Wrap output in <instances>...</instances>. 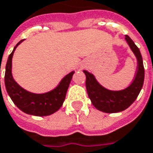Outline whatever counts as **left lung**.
I'll return each mask as SVG.
<instances>
[{
  "label": "left lung",
  "mask_w": 153,
  "mask_h": 153,
  "mask_svg": "<svg viewBox=\"0 0 153 153\" xmlns=\"http://www.w3.org/2000/svg\"><path fill=\"white\" fill-rule=\"evenodd\" d=\"M125 39L137 60V70L135 78L127 88L120 91L108 90L98 82L93 74L84 70L86 76L85 85L88 96L92 105L104 113H118L127 109L137 100L143 87L144 68L140 50L128 35L125 36Z\"/></svg>",
  "instance_id": "1"
}]
</instances>
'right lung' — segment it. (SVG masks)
I'll return each mask as SVG.
<instances>
[{
    "label": "right lung",
    "instance_id": "add662e5",
    "mask_svg": "<svg viewBox=\"0 0 153 153\" xmlns=\"http://www.w3.org/2000/svg\"><path fill=\"white\" fill-rule=\"evenodd\" d=\"M23 41L24 39L20 40L16 45L7 61L4 77L7 92L14 104L27 114L35 116H48L53 114V113L57 112L63 104L68 88L75 71H71L66 75L61 80L58 85L48 92L34 93L25 90L15 81L12 76L13 54L15 50Z\"/></svg>",
    "mask_w": 153,
    "mask_h": 153
}]
</instances>
